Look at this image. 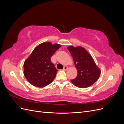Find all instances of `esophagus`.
Segmentation results:
<instances>
[{"label": "esophagus", "instance_id": "obj_1", "mask_svg": "<svg viewBox=\"0 0 124 124\" xmlns=\"http://www.w3.org/2000/svg\"><path fill=\"white\" fill-rule=\"evenodd\" d=\"M67 69H68V67L66 66H65L64 67H63V70H64V71H66Z\"/></svg>", "mask_w": 124, "mask_h": 124}]
</instances>
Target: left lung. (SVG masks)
I'll list each match as a JSON object with an SVG mask.
<instances>
[{"label": "left lung", "mask_w": 124, "mask_h": 124, "mask_svg": "<svg viewBox=\"0 0 124 124\" xmlns=\"http://www.w3.org/2000/svg\"><path fill=\"white\" fill-rule=\"evenodd\" d=\"M68 50L72 56L78 71L77 77L71 80L78 87L84 88L92 86L98 80L101 71L93 61L92 56L84 47L70 46Z\"/></svg>", "instance_id": "left-lung-1"}]
</instances>
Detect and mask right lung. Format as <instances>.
<instances>
[{"instance_id":"1","label":"right lung","mask_w":124,"mask_h":124,"mask_svg":"<svg viewBox=\"0 0 124 124\" xmlns=\"http://www.w3.org/2000/svg\"><path fill=\"white\" fill-rule=\"evenodd\" d=\"M61 46L44 42L37 46L24 63V74L31 85L43 87L55 78L57 70L51 58Z\"/></svg>"}]
</instances>
